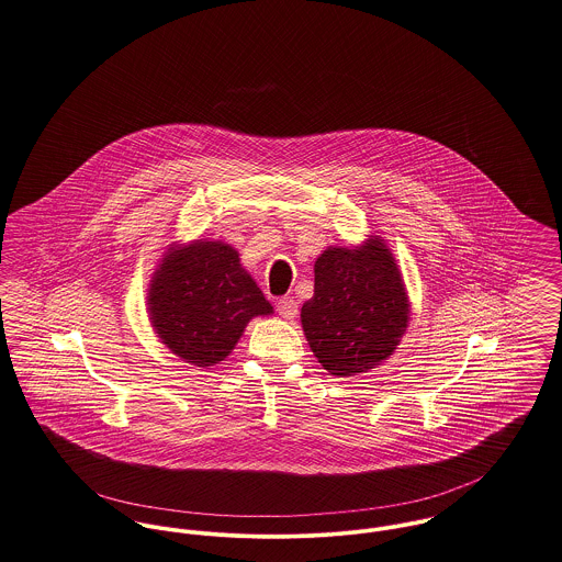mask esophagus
Here are the masks:
<instances>
[{"mask_svg": "<svg viewBox=\"0 0 562 562\" xmlns=\"http://www.w3.org/2000/svg\"><path fill=\"white\" fill-rule=\"evenodd\" d=\"M297 302L293 300V297H282L280 302H278V314L282 316V318H286V321H295L297 318Z\"/></svg>", "mask_w": 562, "mask_h": 562, "instance_id": "obj_1", "label": "esophagus"}]
</instances>
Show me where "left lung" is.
<instances>
[{"mask_svg":"<svg viewBox=\"0 0 562 562\" xmlns=\"http://www.w3.org/2000/svg\"><path fill=\"white\" fill-rule=\"evenodd\" d=\"M411 302L387 241L329 246L314 260V297L302 305L305 340L334 376H357L395 352Z\"/></svg>","mask_w":562,"mask_h":562,"instance_id":"obj_1","label":"left lung"}]
</instances>
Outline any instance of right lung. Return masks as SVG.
Masks as SVG:
<instances>
[{
    "label": "right lung",
    "instance_id": "add662e5",
    "mask_svg": "<svg viewBox=\"0 0 562 562\" xmlns=\"http://www.w3.org/2000/svg\"><path fill=\"white\" fill-rule=\"evenodd\" d=\"M154 334L181 361H224L255 316L273 314L239 252L220 239L171 244L147 289Z\"/></svg>",
    "mask_w": 562,
    "mask_h": 562
}]
</instances>
